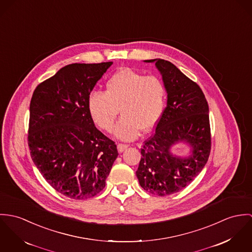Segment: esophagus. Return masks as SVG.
Wrapping results in <instances>:
<instances>
[{
	"mask_svg": "<svg viewBox=\"0 0 252 252\" xmlns=\"http://www.w3.org/2000/svg\"><path fill=\"white\" fill-rule=\"evenodd\" d=\"M117 148H118L119 153H123L124 151H126L128 148V145H126V144H118Z\"/></svg>",
	"mask_w": 252,
	"mask_h": 252,
	"instance_id": "34e87169",
	"label": "esophagus"
}]
</instances>
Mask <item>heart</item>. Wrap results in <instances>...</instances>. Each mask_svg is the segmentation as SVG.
I'll return each mask as SVG.
<instances>
[{
    "instance_id": "heart-1",
    "label": "heart",
    "mask_w": 252,
    "mask_h": 252,
    "mask_svg": "<svg viewBox=\"0 0 252 252\" xmlns=\"http://www.w3.org/2000/svg\"><path fill=\"white\" fill-rule=\"evenodd\" d=\"M166 91L161 79L146 76L130 68L115 72L106 83V93L93 92L88 97V109L94 122L110 131L120 109L122 118L113 133L123 141L136 139L159 122L165 107Z\"/></svg>"
}]
</instances>
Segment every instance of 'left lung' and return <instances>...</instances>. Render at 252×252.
Returning a JSON list of instances; mask_svg holds the SVG:
<instances>
[{
  "label": "left lung",
  "instance_id": "obj_1",
  "mask_svg": "<svg viewBox=\"0 0 252 252\" xmlns=\"http://www.w3.org/2000/svg\"><path fill=\"white\" fill-rule=\"evenodd\" d=\"M155 63L161 74L167 103L156 126V132L141 150L136 171L140 186L158 196L176 193L188 187L205 167L211 152L209 105L200 87L175 64L162 60ZM183 143L190 148L187 157L171 153Z\"/></svg>",
  "mask_w": 252,
  "mask_h": 252
}]
</instances>
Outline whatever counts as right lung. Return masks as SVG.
<instances>
[{
  "label": "right lung",
  "instance_id": "add662e5",
  "mask_svg": "<svg viewBox=\"0 0 252 252\" xmlns=\"http://www.w3.org/2000/svg\"><path fill=\"white\" fill-rule=\"evenodd\" d=\"M112 63L67 64L38 85L32 96V159L54 189L72 199L99 193L119 155L88 109L91 92Z\"/></svg>",
  "mask_w": 252,
  "mask_h": 252
}]
</instances>
